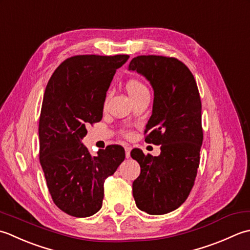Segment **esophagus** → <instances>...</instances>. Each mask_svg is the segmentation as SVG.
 Instances as JSON below:
<instances>
[{
	"label": "esophagus",
	"instance_id": "obj_1",
	"mask_svg": "<svg viewBox=\"0 0 250 250\" xmlns=\"http://www.w3.org/2000/svg\"><path fill=\"white\" fill-rule=\"evenodd\" d=\"M130 151H131V147L128 146H125V155H126V159H129L130 157Z\"/></svg>",
	"mask_w": 250,
	"mask_h": 250
}]
</instances>
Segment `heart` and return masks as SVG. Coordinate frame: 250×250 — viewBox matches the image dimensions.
<instances>
[{
  "instance_id": "b5f03b06",
  "label": "heart",
  "mask_w": 250,
  "mask_h": 250,
  "mask_svg": "<svg viewBox=\"0 0 250 250\" xmlns=\"http://www.w3.org/2000/svg\"><path fill=\"white\" fill-rule=\"evenodd\" d=\"M126 90L132 100L142 94L147 93L146 86L138 80H129L128 82L126 83Z\"/></svg>"
}]
</instances>
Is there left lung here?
<instances>
[{
	"label": "left lung",
	"instance_id": "left-lung-1",
	"mask_svg": "<svg viewBox=\"0 0 250 250\" xmlns=\"http://www.w3.org/2000/svg\"><path fill=\"white\" fill-rule=\"evenodd\" d=\"M128 70L145 76L153 88L146 141L161 145L159 156L130 152L141 169L132 195L140 210L164 215L180 207L194 185L203 142L200 93L191 71L176 58L138 56Z\"/></svg>",
	"mask_w": 250,
	"mask_h": 250
}]
</instances>
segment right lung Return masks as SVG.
I'll use <instances>...</instances> for the list:
<instances>
[{"instance_id":"right-lung-1","label":"right lung","mask_w":250,"mask_h":250,"mask_svg":"<svg viewBox=\"0 0 250 250\" xmlns=\"http://www.w3.org/2000/svg\"><path fill=\"white\" fill-rule=\"evenodd\" d=\"M128 55H81L55 70L44 93L39 137L40 163L56 206L70 216H93L103 206L104 182L125 159L109 146L93 156L83 144L86 125L103 119L106 91Z\"/></svg>"}]
</instances>
